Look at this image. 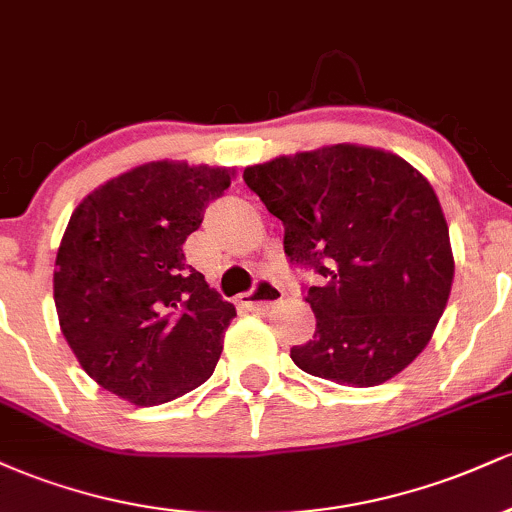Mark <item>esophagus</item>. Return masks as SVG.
I'll list each match as a JSON object with an SVG mask.
<instances>
[{
  "label": "esophagus",
  "instance_id": "esophagus-1",
  "mask_svg": "<svg viewBox=\"0 0 512 512\" xmlns=\"http://www.w3.org/2000/svg\"><path fill=\"white\" fill-rule=\"evenodd\" d=\"M281 296H284V291H281L274 281L260 279L255 284V289L248 293H240V303L255 310H269L281 301Z\"/></svg>",
  "mask_w": 512,
  "mask_h": 512
}]
</instances>
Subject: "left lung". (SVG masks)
I'll list each match as a JSON object with an SVG mask.
<instances>
[{"instance_id": "8db88e82", "label": "left lung", "mask_w": 512, "mask_h": 512, "mask_svg": "<svg viewBox=\"0 0 512 512\" xmlns=\"http://www.w3.org/2000/svg\"><path fill=\"white\" fill-rule=\"evenodd\" d=\"M284 223V252L317 274L315 334L291 358L315 378L373 387L431 342L448 305L450 233L431 182L390 151L322 146L245 168Z\"/></svg>"}]
</instances>
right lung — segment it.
<instances>
[{"mask_svg":"<svg viewBox=\"0 0 512 512\" xmlns=\"http://www.w3.org/2000/svg\"><path fill=\"white\" fill-rule=\"evenodd\" d=\"M231 170L154 161L117 175L74 209L55 260V308L81 368L137 404L207 383L233 303L187 264L182 245Z\"/></svg>","mask_w":512,"mask_h":512,"instance_id":"add662e5","label":"right lung"}]
</instances>
